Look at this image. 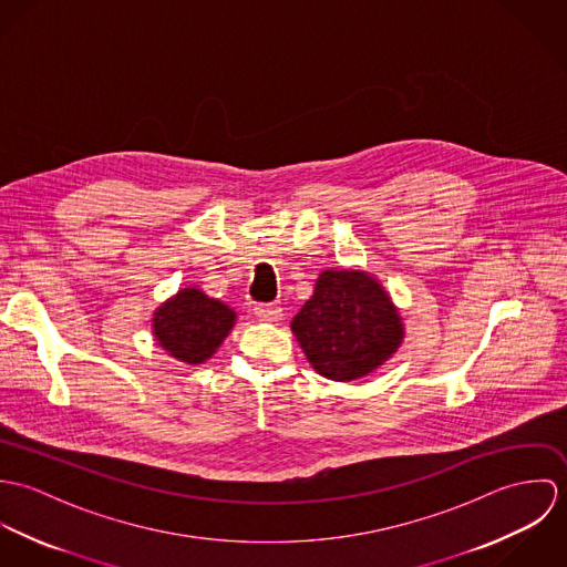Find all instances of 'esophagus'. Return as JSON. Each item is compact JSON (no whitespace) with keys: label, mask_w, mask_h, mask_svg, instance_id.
I'll use <instances>...</instances> for the list:
<instances>
[{"label":"esophagus","mask_w":567,"mask_h":567,"mask_svg":"<svg viewBox=\"0 0 567 567\" xmlns=\"http://www.w3.org/2000/svg\"><path fill=\"white\" fill-rule=\"evenodd\" d=\"M255 317L264 323H277L281 319V308L275 303H259L255 306Z\"/></svg>","instance_id":"obj_1"}]
</instances>
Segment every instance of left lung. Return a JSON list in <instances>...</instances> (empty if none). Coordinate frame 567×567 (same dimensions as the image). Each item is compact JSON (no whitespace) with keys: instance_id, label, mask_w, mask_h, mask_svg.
<instances>
[{"instance_id":"1","label":"left lung","mask_w":567,"mask_h":567,"mask_svg":"<svg viewBox=\"0 0 567 567\" xmlns=\"http://www.w3.org/2000/svg\"><path fill=\"white\" fill-rule=\"evenodd\" d=\"M290 327L312 369L333 382L371 375L404 340L389 290L358 268L323 270Z\"/></svg>"}]
</instances>
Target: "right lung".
I'll return each mask as SVG.
<instances>
[{
  "label": "right lung",
  "mask_w": 567,
  "mask_h": 567,
  "mask_svg": "<svg viewBox=\"0 0 567 567\" xmlns=\"http://www.w3.org/2000/svg\"><path fill=\"white\" fill-rule=\"evenodd\" d=\"M236 319L234 308L192 286L155 310L153 333L167 355L185 364H203L225 342Z\"/></svg>",
  "instance_id": "1"
}]
</instances>
